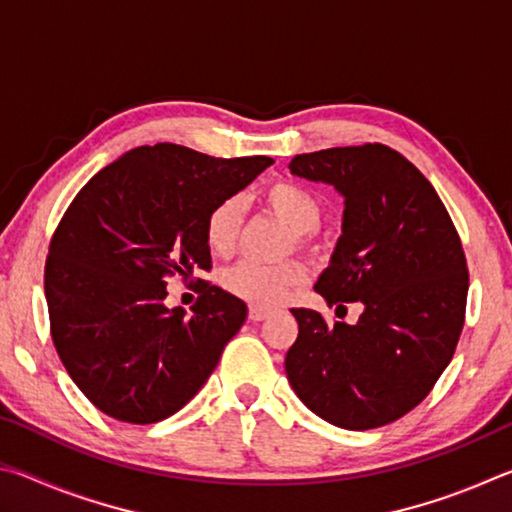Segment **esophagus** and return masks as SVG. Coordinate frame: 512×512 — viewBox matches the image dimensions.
I'll return each instance as SVG.
<instances>
[{"mask_svg": "<svg viewBox=\"0 0 512 512\" xmlns=\"http://www.w3.org/2000/svg\"><path fill=\"white\" fill-rule=\"evenodd\" d=\"M268 316H271V311L262 309V307H250V311H248V318L255 320V323H259V320H266Z\"/></svg>", "mask_w": 512, "mask_h": 512, "instance_id": "34e87169", "label": "esophagus"}]
</instances>
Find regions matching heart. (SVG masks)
<instances>
[{
	"label": "heart",
	"mask_w": 512,
	"mask_h": 512,
	"mask_svg": "<svg viewBox=\"0 0 512 512\" xmlns=\"http://www.w3.org/2000/svg\"><path fill=\"white\" fill-rule=\"evenodd\" d=\"M264 201L271 210L287 221L298 237L305 241L311 230L320 223L323 216V203L316 192L309 187L293 183V180H277L268 185ZM241 214L244 205L239 198H225L205 219V241L214 255L225 257L232 253L237 244ZM307 280V266L291 259L282 264H259V262H239L223 273V289L255 307H275L289 296L291 289L300 287Z\"/></svg>",
	"instance_id": "1"
}]
</instances>
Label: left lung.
<instances>
[{"label": "left lung", "instance_id": "8db88e82", "mask_svg": "<svg viewBox=\"0 0 512 512\" xmlns=\"http://www.w3.org/2000/svg\"><path fill=\"white\" fill-rule=\"evenodd\" d=\"M289 169L343 196L341 237L316 291L329 307L363 305L354 325L291 309L289 384L334 427H384L418 406L454 357L470 282L461 239L429 180L384 144L302 153Z\"/></svg>", "mask_w": 512, "mask_h": 512}]
</instances>
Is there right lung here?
<instances>
[{
	"mask_svg": "<svg viewBox=\"0 0 512 512\" xmlns=\"http://www.w3.org/2000/svg\"><path fill=\"white\" fill-rule=\"evenodd\" d=\"M273 160L137 146L101 169L58 223L45 266L51 339L69 377L110 418L151 424L201 391L248 307L205 282L187 314L167 277L212 268L205 219Z\"/></svg>",
	"mask_w": 512,
	"mask_h": 512,
	"instance_id": "right-lung-1",
	"label": "right lung"
}]
</instances>
